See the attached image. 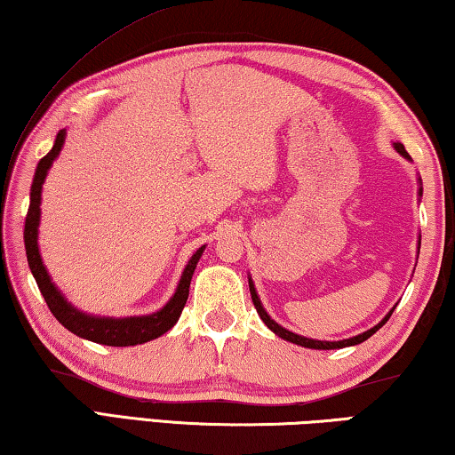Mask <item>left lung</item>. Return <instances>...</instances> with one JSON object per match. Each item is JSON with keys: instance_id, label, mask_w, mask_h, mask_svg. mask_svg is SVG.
Wrapping results in <instances>:
<instances>
[{"instance_id": "left-lung-1", "label": "left lung", "mask_w": 455, "mask_h": 455, "mask_svg": "<svg viewBox=\"0 0 455 455\" xmlns=\"http://www.w3.org/2000/svg\"><path fill=\"white\" fill-rule=\"evenodd\" d=\"M395 150L402 154V156H405V158H410V154L405 152V148H403V144L402 142H395ZM421 195V192H419ZM419 243H421V238H419ZM249 287H251V297H252V303H255V309H257V313L260 315V319L265 321V325L271 329V331H275V335H279V337H283L284 341H291V343H297V345H301V347H309V349H341V347H349V345H357V343H363L365 339H369L371 337L377 329H381L385 323H387V319L391 317V313H394V309H391L387 315H385V319L381 321V323H377V325L373 327V329H369V331H365V333H361V335H357V337H351V339H343V341H315V339H307V337H301V335H295V333H291V331H287V329H283L279 323H275L271 317H268L267 315V311L263 309V305H260V301H259V297H257V291H255V284H252V281L249 279Z\"/></svg>"}]
</instances>
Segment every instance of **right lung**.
I'll use <instances>...</instances> for the list:
<instances>
[{"instance_id":"right-lung-1","label":"right lung","mask_w":455,"mask_h":455,"mask_svg":"<svg viewBox=\"0 0 455 455\" xmlns=\"http://www.w3.org/2000/svg\"><path fill=\"white\" fill-rule=\"evenodd\" d=\"M66 130H60L56 136V142H53L52 150L45 154V156L37 163L34 182H32V195H29V209L26 214V228H24V241H26V255H28V265L32 268V275L40 287L42 295L48 303L50 311L53 317H56L61 325L68 331H72L74 335L90 339L94 343L102 345H112V347H128V345H138L152 341L160 335H164L168 329L174 327V323L179 321L180 313L187 305L188 299V287L192 273H195L196 263L200 255H203L204 246L192 255L188 260L187 268H184L182 279L179 283V289H176L174 297L166 303L164 309H160L154 315H146V317H130V319H108V317H92V315L80 313L78 309L66 301L61 297V292L56 289V284L50 281V275L42 265L40 251H37V225H40V200H42V184L45 180V174H48V168L52 166L53 160L61 150V144H64Z\"/></svg>"}]
</instances>
